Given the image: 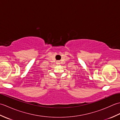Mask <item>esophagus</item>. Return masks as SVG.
<instances>
[{
  "instance_id": "34e87169",
  "label": "esophagus",
  "mask_w": 120,
  "mask_h": 120,
  "mask_svg": "<svg viewBox=\"0 0 120 120\" xmlns=\"http://www.w3.org/2000/svg\"><path fill=\"white\" fill-rule=\"evenodd\" d=\"M57 64H59V63H59V61H57Z\"/></svg>"
}]
</instances>
